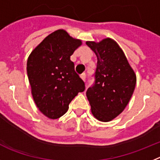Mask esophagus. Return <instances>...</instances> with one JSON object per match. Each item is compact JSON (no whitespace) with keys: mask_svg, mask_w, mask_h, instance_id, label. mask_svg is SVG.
Wrapping results in <instances>:
<instances>
[{"mask_svg":"<svg viewBox=\"0 0 160 160\" xmlns=\"http://www.w3.org/2000/svg\"><path fill=\"white\" fill-rule=\"evenodd\" d=\"M80 77H81L82 80L85 82V80H86V74H85V73H82V74L80 75Z\"/></svg>","mask_w":160,"mask_h":160,"instance_id":"34e87169","label":"esophagus"}]
</instances>
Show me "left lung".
I'll use <instances>...</instances> for the list:
<instances>
[{"label": "left lung", "instance_id": "1", "mask_svg": "<svg viewBox=\"0 0 160 160\" xmlns=\"http://www.w3.org/2000/svg\"><path fill=\"white\" fill-rule=\"evenodd\" d=\"M97 57L93 84L86 92L92 113L101 122L118 116L129 103L136 76L124 52L111 38L100 42H86Z\"/></svg>", "mask_w": 160, "mask_h": 160}]
</instances>
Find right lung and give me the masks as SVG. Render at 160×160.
Returning <instances> with one entry per match:
<instances>
[{
    "instance_id": "1",
    "label": "right lung",
    "mask_w": 160,
    "mask_h": 160,
    "mask_svg": "<svg viewBox=\"0 0 160 160\" xmlns=\"http://www.w3.org/2000/svg\"><path fill=\"white\" fill-rule=\"evenodd\" d=\"M81 41L65 30L51 33L32 51L27 60V76L36 105L51 119L63 116L84 82L75 71L70 56Z\"/></svg>"
}]
</instances>
